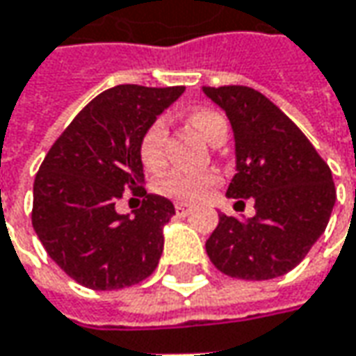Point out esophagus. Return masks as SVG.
I'll return each instance as SVG.
<instances>
[{"mask_svg": "<svg viewBox=\"0 0 356 356\" xmlns=\"http://www.w3.org/2000/svg\"><path fill=\"white\" fill-rule=\"evenodd\" d=\"M175 213H177V216L189 215L191 207L189 204H185V202H177V204H175Z\"/></svg>", "mask_w": 356, "mask_h": 356, "instance_id": "1", "label": "esophagus"}]
</instances>
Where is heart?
Segmentation results:
<instances>
[{
    "label": "heart",
    "mask_w": 356,
    "mask_h": 356,
    "mask_svg": "<svg viewBox=\"0 0 356 356\" xmlns=\"http://www.w3.org/2000/svg\"><path fill=\"white\" fill-rule=\"evenodd\" d=\"M187 124L195 129L202 140L209 143H218L227 140V122L218 112L211 108H195L187 114ZM165 122L155 120L152 122L145 131L141 134L138 154H140L141 163L149 171H157L163 165V147H165ZM220 183V175L216 171H199V173H189V171H167L165 175L155 181V191L165 195L175 201H199L204 195H209Z\"/></svg>",
    "instance_id": "obj_1"
}]
</instances>
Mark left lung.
<instances>
[{
	"label": "left lung",
	"instance_id": "left-lung-1",
	"mask_svg": "<svg viewBox=\"0 0 356 356\" xmlns=\"http://www.w3.org/2000/svg\"><path fill=\"white\" fill-rule=\"evenodd\" d=\"M227 112L236 141L232 199H254L256 216L218 215L207 240L216 270L238 280H272L293 270L325 232L337 191L331 169L272 100L248 86H202Z\"/></svg>",
	"mask_w": 356,
	"mask_h": 356
}]
</instances>
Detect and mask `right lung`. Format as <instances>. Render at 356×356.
Instances as JSON below:
<instances>
[{"label": "right lung", "mask_w": 356, "mask_h": 356, "mask_svg": "<svg viewBox=\"0 0 356 356\" xmlns=\"http://www.w3.org/2000/svg\"><path fill=\"white\" fill-rule=\"evenodd\" d=\"M183 86L120 84L98 94L56 138L33 183L31 220L56 266L80 286L122 289L154 274L173 202L147 195L138 145ZM124 190L144 197L134 217L118 216Z\"/></svg>", "instance_id": "add662e5"}]
</instances>
